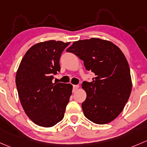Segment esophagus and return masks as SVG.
Listing matches in <instances>:
<instances>
[{
  "label": "esophagus",
  "mask_w": 147,
  "mask_h": 147,
  "mask_svg": "<svg viewBox=\"0 0 147 147\" xmlns=\"http://www.w3.org/2000/svg\"><path fill=\"white\" fill-rule=\"evenodd\" d=\"M78 88H79V86L78 85H74L73 86V93H76L77 91V90L78 89Z\"/></svg>",
  "instance_id": "esophagus-1"
}]
</instances>
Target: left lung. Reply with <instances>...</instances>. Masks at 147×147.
Masks as SVG:
<instances>
[{
  "label": "left lung",
  "mask_w": 147,
  "mask_h": 147,
  "mask_svg": "<svg viewBox=\"0 0 147 147\" xmlns=\"http://www.w3.org/2000/svg\"><path fill=\"white\" fill-rule=\"evenodd\" d=\"M84 61L86 70L96 77L84 81L86 99L82 102L84 115L91 122L105 125L121 113L131 91L129 64L115 45L99 38L78 40L66 49Z\"/></svg>",
  "instance_id": "1"
}]
</instances>
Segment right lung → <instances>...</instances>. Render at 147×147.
I'll return each mask as SVG.
<instances>
[{
    "label": "right lung",
    "instance_id": "right-lung-1",
    "mask_svg": "<svg viewBox=\"0 0 147 147\" xmlns=\"http://www.w3.org/2000/svg\"><path fill=\"white\" fill-rule=\"evenodd\" d=\"M70 42L49 40L28 49L18 67L16 83L20 103L34 123L51 127L63 118L71 96L70 84L52 83L61 68V53Z\"/></svg>",
    "mask_w": 147,
    "mask_h": 147
}]
</instances>
